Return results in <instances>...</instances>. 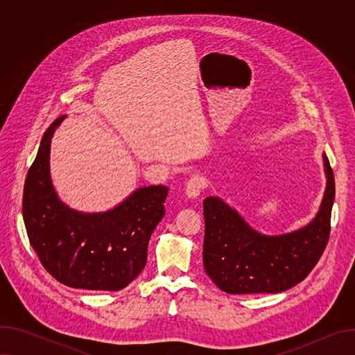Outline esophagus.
Segmentation results:
<instances>
[{
	"label": "esophagus",
	"mask_w": 355,
	"mask_h": 355,
	"mask_svg": "<svg viewBox=\"0 0 355 355\" xmlns=\"http://www.w3.org/2000/svg\"><path fill=\"white\" fill-rule=\"evenodd\" d=\"M208 185V181L205 177H202L199 174H195L189 178V181L187 182V188H185V193L188 198H196L200 191L207 188Z\"/></svg>",
	"instance_id": "obj_1"
}]
</instances>
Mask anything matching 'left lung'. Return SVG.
Segmentation results:
<instances>
[{"mask_svg":"<svg viewBox=\"0 0 355 355\" xmlns=\"http://www.w3.org/2000/svg\"><path fill=\"white\" fill-rule=\"evenodd\" d=\"M326 189L316 216L291 233L267 236L252 229L219 196L204 200V268L226 293H278L305 279L330 236L334 174L323 153Z\"/></svg>","mask_w":355,"mask_h":355,"instance_id":"left-lung-1","label":"left lung"}]
</instances>
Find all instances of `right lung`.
<instances>
[{
    "instance_id": "right-lung-1",
    "label": "right lung",
    "mask_w": 355,
    "mask_h": 355,
    "mask_svg": "<svg viewBox=\"0 0 355 355\" xmlns=\"http://www.w3.org/2000/svg\"><path fill=\"white\" fill-rule=\"evenodd\" d=\"M58 118L44 132L31 166L22 214L31 245L59 282L77 289L119 291L144 268L151 233L163 219L168 188L141 187L107 212L84 214L60 200L50 178V141Z\"/></svg>"
}]
</instances>
